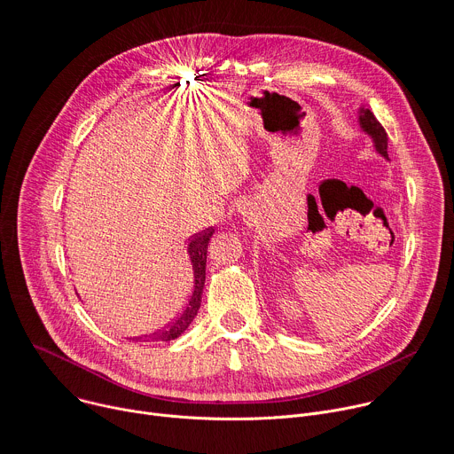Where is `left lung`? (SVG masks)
<instances>
[{
    "label": "left lung",
    "instance_id": "1",
    "mask_svg": "<svg viewBox=\"0 0 454 454\" xmlns=\"http://www.w3.org/2000/svg\"><path fill=\"white\" fill-rule=\"evenodd\" d=\"M359 125L361 129H364L372 139H374V146L376 150L388 159V136H387V130L383 129V125L376 120V116L369 111V109H361L359 111Z\"/></svg>",
    "mask_w": 454,
    "mask_h": 454
}]
</instances>
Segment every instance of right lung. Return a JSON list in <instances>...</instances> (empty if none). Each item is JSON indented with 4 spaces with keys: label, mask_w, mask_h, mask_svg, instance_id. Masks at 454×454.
Instances as JSON below:
<instances>
[{
    "label": "right lung",
    "mask_w": 454,
    "mask_h": 454,
    "mask_svg": "<svg viewBox=\"0 0 454 454\" xmlns=\"http://www.w3.org/2000/svg\"><path fill=\"white\" fill-rule=\"evenodd\" d=\"M215 229L209 227L195 236H192L190 245H188V254L193 264V292L190 295V301L186 302V308L180 311V315H176L166 327L159 329L157 333L146 334V336H136V338H129L132 341H169L178 338L183 334L190 324L193 322V318L199 313L200 302H202V292H204V283H206V261H207V243L213 236Z\"/></svg>",
    "instance_id": "add662e5"
}]
</instances>
